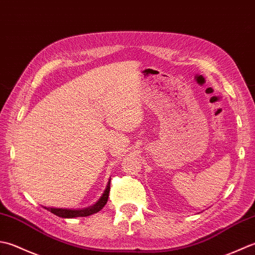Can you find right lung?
Wrapping results in <instances>:
<instances>
[{"mask_svg":"<svg viewBox=\"0 0 255 255\" xmlns=\"http://www.w3.org/2000/svg\"><path fill=\"white\" fill-rule=\"evenodd\" d=\"M109 193H110V180H109L107 189L105 191V194L102 195V197L100 198L96 205H93L92 207L86 208V209L82 210H69V209H57V208H46L48 211H50L51 214H54L58 217L61 218H76V217H88L90 215L96 214V212L100 211L103 207L106 206L108 198H109Z\"/></svg>","mask_w":255,"mask_h":255,"instance_id":"add662e5","label":"right lung"}]
</instances>
